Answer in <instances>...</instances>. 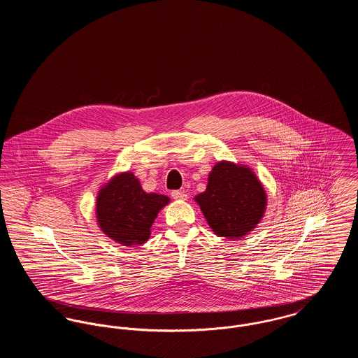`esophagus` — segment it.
<instances>
[{"instance_id": "34e87169", "label": "esophagus", "mask_w": 358, "mask_h": 358, "mask_svg": "<svg viewBox=\"0 0 358 358\" xmlns=\"http://www.w3.org/2000/svg\"><path fill=\"white\" fill-rule=\"evenodd\" d=\"M171 197H173L174 200L185 201L187 199V194L184 190H173V192H171Z\"/></svg>"}]
</instances>
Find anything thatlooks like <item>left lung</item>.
<instances>
[{
  "mask_svg": "<svg viewBox=\"0 0 358 358\" xmlns=\"http://www.w3.org/2000/svg\"><path fill=\"white\" fill-rule=\"evenodd\" d=\"M194 201L213 234L234 241L262 222L267 193L250 166L224 159L212 168L205 192L194 196Z\"/></svg>",
  "mask_w": 358,
  "mask_h": 358,
  "instance_id": "8db88e82",
  "label": "left lung"
}]
</instances>
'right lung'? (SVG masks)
<instances>
[{"label": "right lung", "mask_w": 358, "mask_h": 358, "mask_svg": "<svg viewBox=\"0 0 358 358\" xmlns=\"http://www.w3.org/2000/svg\"><path fill=\"white\" fill-rule=\"evenodd\" d=\"M169 203L168 196L146 193L133 171H120L98 190L96 222L107 238L134 247L150 238L154 220Z\"/></svg>", "instance_id": "obj_1"}]
</instances>
